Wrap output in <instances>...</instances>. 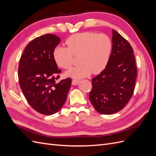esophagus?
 <instances>
[{"label": "esophagus", "mask_w": 156, "mask_h": 156, "mask_svg": "<svg viewBox=\"0 0 156 156\" xmlns=\"http://www.w3.org/2000/svg\"><path fill=\"white\" fill-rule=\"evenodd\" d=\"M79 83V80H75V79H73L72 81V85H77Z\"/></svg>", "instance_id": "1"}]
</instances>
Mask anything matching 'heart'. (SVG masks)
I'll use <instances>...</instances> for the list:
<instances>
[{
    "instance_id": "b5f03b06",
    "label": "heart",
    "mask_w": 156,
    "mask_h": 156,
    "mask_svg": "<svg viewBox=\"0 0 156 156\" xmlns=\"http://www.w3.org/2000/svg\"><path fill=\"white\" fill-rule=\"evenodd\" d=\"M67 48L58 46L53 53L55 63L63 69H69L73 55L79 56V66L66 72L67 77L81 79L93 72L98 74L107 67L112 51V41L104 34L83 32L74 34L66 40Z\"/></svg>"
}]
</instances>
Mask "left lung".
Masks as SVG:
<instances>
[{"label":"left lung","instance_id":"1","mask_svg":"<svg viewBox=\"0 0 156 156\" xmlns=\"http://www.w3.org/2000/svg\"><path fill=\"white\" fill-rule=\"evenodd\" d=\"M112 51L108 63L92 79L89 99L94 109L111 115L122 109L134 93L137 75L134 51L128 41L112 30Z\"/></svg>","mask_w":156,"mask_h":156}]
</instances>
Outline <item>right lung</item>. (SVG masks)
<instances>
[{
    "label": "right lung",
    "mask_w": 156,
    "mask_h": 156,
    "mask_svg": "<svg viewBox=\"0 0 156 156\" xmlns=\"http://www.w3.org/2000/svg\"><path fill=\"white\" fill-rule=\"evenodd\" d=\"M61 41L58 36L47 34L33 40L22 54L18 66L19 84L31 107L44 115L59 111L65 103L71 79L57 80L61 70L53 56Z\"/></svg>",
    "instance_id": "1"
}]
</instances>
